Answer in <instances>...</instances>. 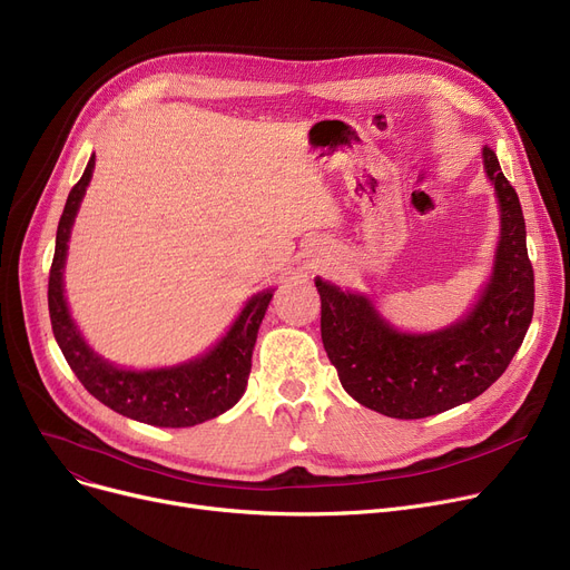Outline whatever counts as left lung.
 <instances>
[{
  "instance_id": "1",
  "label": "left lung",
  "mask_w": 570,
  "mask_h": 570,
  "mask_svg": "<svg viewBox=\"0 0 570 570\" xmlns=\"http://www.w3.org/2000/svg\"><path fill=\"white\" fill-rule=\"evenodd\" d=\"M483 164L501 209L494 269L481 301L439 333L406 335L381 318L365 295L316 279L321 340L344 391L387 417H428L475 400L505 372L533 316V267L518 191L499 159Z\"/></svg>"
}]
</instances>
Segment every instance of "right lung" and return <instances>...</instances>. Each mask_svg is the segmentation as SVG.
Wrapping results in <instances>:
<instances>
[{
  "mask_svg": "<svg viewBox=\"0 0 570 570\" xmlns=\"http://www.w3.org/2000/svg\"><path fill=\"white\" fill-rule=\"evenodd\" d=\"M92 170L95 155L89 157L82 177L69 191L65 213L57 226L55 256L48 277V309L59 348H62L69 367L89 395L138 423L155 428H191L222 415L245 393L258 325L269 301H273V291L254 295L243 314L230 325L226 337L196 361L149 372L119 370L104 361L80 337V331L69 314L62 284L69 249L67 243Z\"/></svg>",
  "mask_w": 570,
  "mask_h": 570,
  "instance_id": "right-lung-1",
  "label": "right lung"
}]
</instances>
